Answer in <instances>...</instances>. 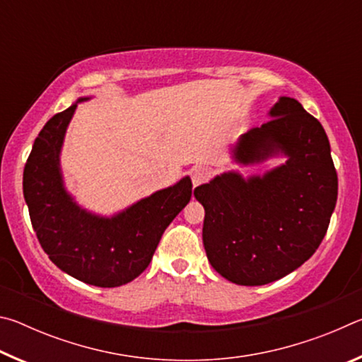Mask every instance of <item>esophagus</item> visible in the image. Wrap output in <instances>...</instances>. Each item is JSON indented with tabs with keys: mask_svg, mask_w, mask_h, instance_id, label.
Here are the masks:
<instances>
[{
	"mask_svg": "<svg viewBox=\"0 0 362 362\" xmlns=\"http://www.w3.org/2000/svg\"><path fill=\"white\" fill-rule=\"evenodd\" d=\"M189 177H192L193 187H198L201 183L207 182V179L211 177V170L206 166H193L192 170H189Z\"/></svg>",
	"mask_w": 362,
	"mask_h": 362,
	"instance_id": "1",
	"label": "esophagus"
}]
</instances>
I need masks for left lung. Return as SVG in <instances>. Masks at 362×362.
<instances>
[{"mask_svg": "<svg viewBox=\"0 0 362 362\" xmlns=\"http://www.w3.org/2000/svg\"><path fill=\"white\" fill-rule=\"evenodd\" d=\"M268 118L230 146L231 163L244 168L273 158L284 163L247 177L225 170L193 193L206 211L207 260L240 286L273 283L303 265L326 236L339 192L321 122L284 95Z\"/></svg>", "mask_w": 362, "mask_h": 362, "instance_id": "obj_1", "label": "left lung"}]
</instances>
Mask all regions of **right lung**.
Instances as JSON below:
<instances>
[{"instance_id":"add662e5","label":"right lung","mask_w":362,"mask_h":362,"mask_svg":"<svg viewBox=\"0 0 362 362\" xmlns=\"http://www.w3.org/2000/svg\"><path fill=\"white\" fill-rule=\"evenodd\" d=\"M90 99L79 97L42 127L23 169V198L54 265L86 284L118 287L150 265L164 230L192 198V180L182 177L112 216L78 204L65 187L60 153L78 103Z\"/></svg>"}]
</instances>
